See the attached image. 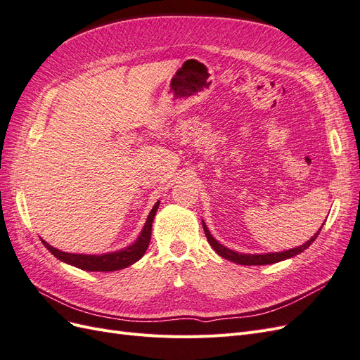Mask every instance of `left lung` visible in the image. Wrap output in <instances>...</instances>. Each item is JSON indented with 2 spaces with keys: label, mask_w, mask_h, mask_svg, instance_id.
Instances as JSON below:
<instances>
[{
  "label": "left lung",
  "mask_w": 360,
  "mask_h": 360,
  "mask_svg": "<svg viewBox=\"0 0 360 360\" xmlns=\"http://www.w3.org/2000/svg\"><path fill=\"white\" fill-rule=\"evenodd\" d=\"M323 225H324V224H323ZM202 228H204V233H205L207 240H209L210 246L216 250L217 255H221L222 258L230 259V261H233V263L242 264V266H264V264L279 263V261H282V259L296 257V255H299L300 252H303L304 249H308V248L314 243V240H315V238H317V236L320 234L323 226L309 238V240H308L307 243H303L302 246L292 248V249H288V250H282V252H269V254H242V252H236V250H233V249H230V248H226V246H224V245H221L219 242H217L216 238L210 234L209 228H207V225L204 224V221H202Z\"/></svg>",
  "instance_id": "8db88e82"
}]
</instances>
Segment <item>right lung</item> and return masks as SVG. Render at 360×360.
Masks as SVG:
<instances>
[{
  "label": "right lung",
  "mask_w": 360,
  "mask_h": 360,
  "mask_svg": "<svg viewBox=\"0 0 360 360\" xmlns=\"http://www.w3.org/2000/svg\"><path fill=\"white\" fill-rule=\"evenodd\" d=\"M159 209V201L155 204L153 209H151L147 221L144 224L143 231L139 233L136 240L126 246L124 249L114 250V252H106L101 255H89V254H70V252H63V250L51 246L48 242L40 238L41 243L45 245V248L49 250V252L57 257L60 261L66 264H70L73 267H78L81 270L86 271H115V270H122L129 266H132L136 263L138 259H141L146 254V250L150 243V237H151V226H153V219L155 214Z\"/></svg>",
  "instance_id": "add662e5"
}]
</instances>
